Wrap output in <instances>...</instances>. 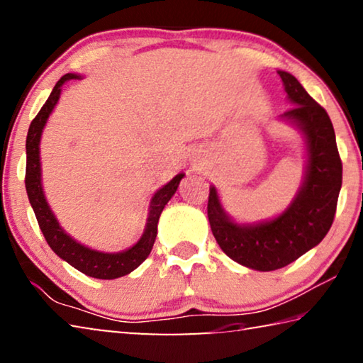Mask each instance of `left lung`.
I'll use <instances>...</instances> for the list:
<instances>
[{"label": "left lung", "instance_id": "obj_1", "mask_svg": "<svg viewBox=\"0 0 363 363\" xmlns=\"http://www.w3.org/2000/svg\"><path fill=\"white\" fill-rule=\"evenodd\" d=\"M279 75L293 104L281 118L293 123L306 139L303 186L284 213L257 224L232 220L214 186L208 196V219L220 250L235 262L261 272L288 266L323 240L333 224L342 182V163L327 110L291 73L279 70Z\"/></svg>", "mask_w": 363, "mask_h": 363}]
</instances>
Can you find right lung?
Segmentation results:
<instances>
[{
	"label": "right lung",
	"instance_id": "add662e5",
	"mask_svg": "<svg viewBox=\"0 0 363 363\" xmlns=\"http://www.w3.org/2000/svg\"><path fill=\"white\" fill-rule=\"evenodd\" d=\"M82 77L75 75V73H67L59 79L54 86L52 93L49 94L45 106L41 107L38 115L35 116L33 121L30 123L28 134H27V169H26V189L27 195L32 205L36 220H38L40 229L45 235L46 242L51 250L59 257H62L70 266L75 267L79 272H83L88 277L102 279V280H112L123 277L133 272L134 269L143 264L147 256L150 255L153 243L157 238V224L162 214L164 205L171 200V196L176 194L179 182L184 177V173L174 176L167 186H163L157 190L155 195L150 200L149 208V218H147V224L143 237L139 238L136 245L131 248L120 253H102V251L91 250L84 245L78 243L75 238H72L69 233L60 227L56 216L49 208L45 192L41 187V163H40V139L43 128H45L49 115L56 107V104L62 93V84L70 79H79Z\"/></svg>",
	"mask_w": 363,
	"mask_h": 363
}]
</instances>
